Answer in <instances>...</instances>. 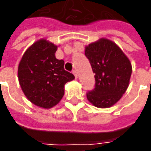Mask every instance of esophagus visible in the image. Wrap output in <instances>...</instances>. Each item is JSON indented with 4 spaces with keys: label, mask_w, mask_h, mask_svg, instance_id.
<instances>
[{
    "label": "esophagus",
    "mask_w": 151,
    "mask_h": 151,
    "mask_svg": "<svg viewBox=\"0 0 151 151\" xmlns=\"http://www.w3.org/2000/svg\"><path fill=\"white\" fill-rule=\"evenodd\" d=\"M73 75L75 76L76 78H78V73H77V71H76V70H73Z\"/></svg>",
    "instance_id": "obj_1"
}]
</instances>
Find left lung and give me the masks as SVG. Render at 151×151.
<instances>
[{
  "label": "left lung",
  "instance_id": "1",
  "mask_svg": "<svg viewBox=\"0 0 151 151\" xmlns=\"http://www.w3.org/2000/svg\"><path fill=\"white\" fill-rule=\"evenodd\" d=\"M85 55L95 73L96 82L95 88L87 93V98L97 107H110L127 91L132 63L114 42L104 38L86 46Z\"/></svg>",
  "mask_w": 151,
  "mask_h": 151
}]
</instances>
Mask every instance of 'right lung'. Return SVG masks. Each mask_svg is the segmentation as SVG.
Here are the masks:
<instances>
[{
    "label": "right lung",
    "mask_w": 151,
    "mask_h": 151,
    "mask_svg": "<svg viewBox=\"0 0 151 151\" xmlns=\"http://www.w3.org/2000/svg\"><path fill=\"white\" fill-rule=\"evenodd\" d=\"M57 46L45 39L34 43L19 63L18 78L25 97L45 109L57 105L64 95V85L74 79L64 70V61L55 58Z\"/></svg>",
    "instance_id": "1"
}]
</instances>
